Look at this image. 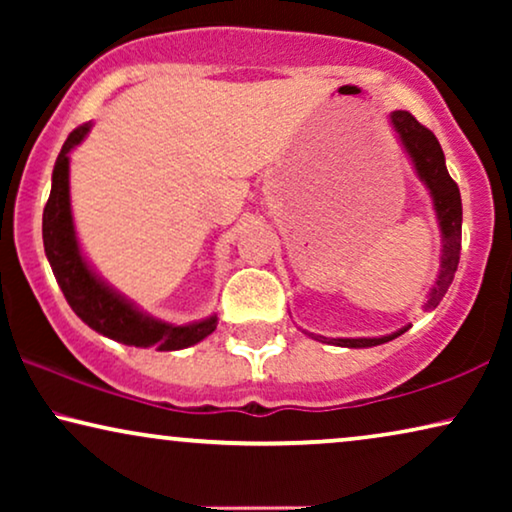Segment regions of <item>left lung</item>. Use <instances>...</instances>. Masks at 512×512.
Listing matches in <instances>:
<instances>
[{
	"label": "left lung",
	"instance_id": "obj_1",
	"mask_svg": "<svg viewBox=\"0 0 512 512\" xmlns=\"http://www.w3.org/2000/svg\"><path fill=\"white\" fill-rule=\"evenodd\" d=\"M391 125H394L398 139H401L405 153H408L412 167H415L417 177L422 184L429 188V195L433 200V209H436V219L440 226V235H443V251H440V270L438 279L429 291V300L424 303V310H433L443 296L450 289L454 272L459 265L461 254V193L459 186L454 184L450 172L445 167V156L440 149L436 135L429 128H424L410 111H391ZM410 326L398 328L396 333L382 335V338H333L326 340L321 335L314 338L321 342H331L338 347H375L384 345V342L398 338L408 331Z\"/></svg>",
	"mask_w": 512,
	"mask_h": 512
}]
</instances>
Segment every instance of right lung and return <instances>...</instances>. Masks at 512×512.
Instances as JSON below:
<instances>
[{
  "label": "right lung",
  "mask_w": 512,
  "mask_h": 512,
  "mask_svg": "<svg viewBox=\"0 0 512 512\" xmlns=\"http://www.w3.org/2000/svg\"><path fill=\"white\" fill-rule=\"evenodd\" d=\"M90 128L93 123H83L62 144L53 167L51 195L44 207V221H41L44 251L58 286L76 317L111 340L130 347H153L158 352H177V349L198 345L200 340L214 333L219 324L216 314L191 321V324H167L163 319L142 312L135 303L121 296L114 286H109L90 268L83 256L72 219V200H69V153L86 139Z\"/></svg>",
  "instance_id": "right-lung-1"
}]
</instances>
